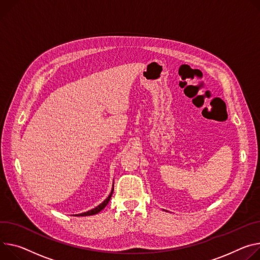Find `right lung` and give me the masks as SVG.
Instances as JSON below:
<instances>
[{"mask_svg":"<svg viewBox=\"0 0 260 260\" xmlns=\"http://www.w3.org/2000/svg\"><path fill=\"white\" fill-rule=\"evenodd\" d=\"M113 191H114V182H113L112 191H111L110 195L107 197V199H106V200H104V201H103L100 205H98L96 207H94V208H92V209H90V210H88V211H86V212H83V214L74 215V216H78V217H85V216H92V215H96V214H99V212H100L101 210H103V209L107 206V204L109 203V201H110V199H111V197H112Z\"/></svg>","mask_w":260,"mask_h":260,"instance_id":"obj_1","label":"right lung"}]
</instances>
